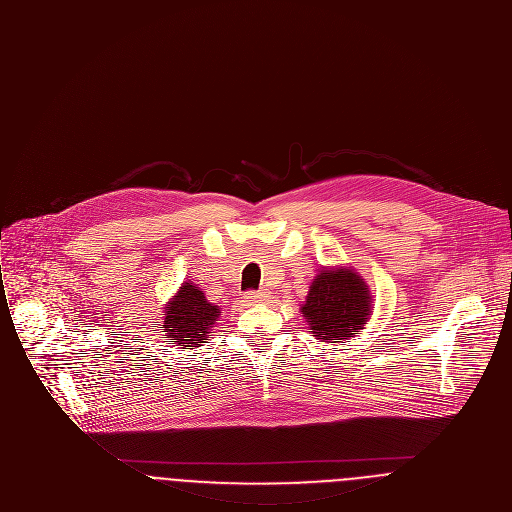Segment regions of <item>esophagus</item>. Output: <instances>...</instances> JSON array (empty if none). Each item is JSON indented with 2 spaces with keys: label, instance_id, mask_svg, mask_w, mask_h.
Instances as JSON below:
<instances>
[{
  "label": "esophagus",
  "instance_id": "34e87169",
  "mask_svg": "<svg viewBox=\"0 0 512 512\" xmlns=\"http://www.w3.org/2000/svg\"><path fill=\"white\" fill-rule=\"evenodd\" d=\"M246 298H248V300H252V302H266V300H268V292H266V290L248 292V294H246Z\"/></svg>",
  "mask_w": 512,
  "mask_h": 512
}]
</instances>
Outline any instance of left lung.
Returning a JSON list of instances; mask_svg holds the SVG:
<instances>
[{
	"mask_svg": "<svg viewBox=\"0 0 512 512\" xmlns=\"http://www.w3.org/2000/svg\"><path fill=\"white\" fill-rule=\"evenodd\" d=\"M365 278L351 266L323 268L313 278L300 315L309 333L323 343H343L359 335L373 313Z\"/></svg>",
	"mask_w": 512,
	"mask_h": 512,
	"instance_id": "8db88e82",
	"label": "left lung"
}]
</instances>
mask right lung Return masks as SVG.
<instances>
[{
	"label": "right lung",
	"instance_id": "obj_1",
	"mask_svg": "<svg viewBox=\"0 0 512 512\" xmlns=\"http://www.w3.org/2000/svg\"><path fill=\"white\" fill-rule=\"evenodd\" d=\"M161 333L179 349L201 347L210 341L212 327L220 319V306L210 302L206 292L191 280L181 282L177 292L163 306Z\"/></svg>",
	"mask_w": 512,
	"mask_h": 512
}]
</instances>
